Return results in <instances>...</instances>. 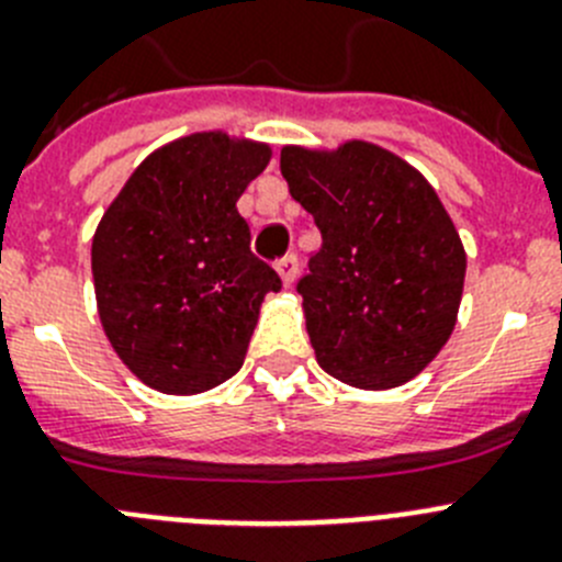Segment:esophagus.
I'll return each instance as SVG.
<instances>
[{"mask_svg":"<svg viewBox=\"0 0 562 562\" xmlns=\"http://www.w3.org/2000/svg\"><path fill=\"white\" fill-rule=\"evenodd\" d=\"M276 272L278 276H281V281H284V286H290L292 281H295V276H297V258L292 256H284V258H278L276 261Z\"/></svg>","mask_w":562,"mask_h":562,"instance_id":"1","label":"esophagus"}]
</instances>
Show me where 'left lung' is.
Segmentation results:
<instances>
[{"mask_svg": "<svg viewBox=\"0 0 562 562\" xmlns=\"http://www.w3.org/2000/svg\"><path fill=\"white\" fill-rule=\"evenodd\" d=\"M281 173L324 238L297 284L317 366L362 391L405 385L459 317L467 252L450 213L411 162L369 140L284 146Z\"/></svg>", "mask_w": 562, "mask_h": 562, "instance_id": "8db88e82", "label": "left lung"}]
</instances>
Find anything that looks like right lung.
<instances>
[{
	"instance_id": "right-lung-1",
	"label": "right lung",
	"mask_w": 562,
	"mask_h": 562,
	"mask_svg": "<svg viewBox=\"0 0 562 562\" xmlns=\"http://www.w3.org/2000/svg\"><path fill=\"white\" fill-rule=\"evenodd\" d=\"M270 157V143L222 128L186 134L148 154L103 211L98 317L148 389L202 394L241 369L265 295L281 290L236 207Z\"/></svg>"
}]
</instances>
